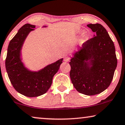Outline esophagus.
<instances>
[{
	"label": "esophagus",
	"mask_w": 125,
	"mask_h": 125,
	"mask_svg": "<svg viewBox=\"0 0 125 125\" xmlns=\"http://www.w3.org/2000/svg\"><path fill=\"white\" fill-rule=\"evenodd\" d=\"M70 61V57H65L64 58V61L65 62H68Z\"/></svg>",
	"instance_id": "1"
}]
</instances>
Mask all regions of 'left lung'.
<instances>
[{
    "label": "left lung",
    "instance_id": "1",
    "mask_svg": "<svg viewBox=\"0 0 125 125\" xmlns=\"http://www.w3.org/2000/svg\"><path fill=\"white\" fill-rule=\"evenodd\" d=\"M95 32L73 54L70 77L75 89L87 95L98 94L109 86L117 65L114 42L100 24L87 25Z\"/></svg>",
    "mask_w": 125,
    "mask_h": 125
}]
</instances>
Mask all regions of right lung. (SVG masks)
<instances>
[{"label": "right lung", "instance_id": "1", "mask_svg": "<svg viewBox=\"0 0 125 125\" xmlns=\"http://www.w3.org/2000/svg\"><path fill=\"white\" fill-rule=\"evenodd\" d=\"M35 28V25L26 24L19 29L10 41L6 59V71L13 87L19 93L29 97L40 96L48 90L63 60L60 59L37 72L29 71L25 67L20 58L22 46Z\"/></svg>", "mask_w": 125, "mask_h": 125}]
</instances>
